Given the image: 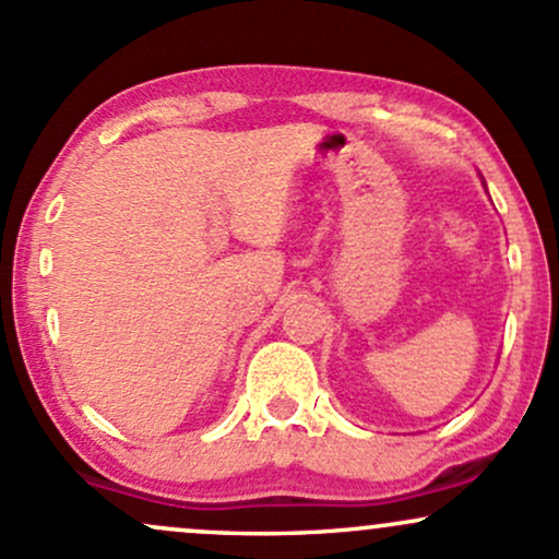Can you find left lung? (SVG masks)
<instances>
[{
  "mask_svg": "<svg viewBox=\"0 0 559 559\" xmlns=\"http://www.w3.org/2000/svg\"><path fill=\"white\" fill-rule=\"evenodd\" d=\"M484 186H486V183H484Z\"/></svg>",
  "mask_w": 559,
  "mask_h": 559,
  "instance_id": "obj_1",
  "label": "left lung"
}]
</instances>
